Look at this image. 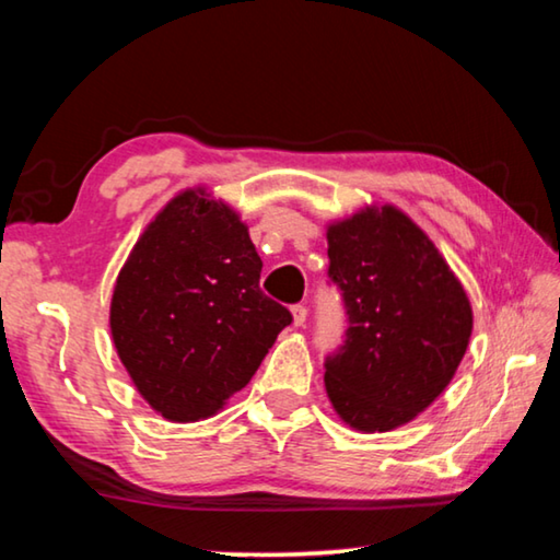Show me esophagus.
<instances>
[{"mask_svg":"<svg viewBox=\"0 0 560 560\" xmlns=\"http://www.w3.org/2000/svg\"><path fill=\"white\" fill-rule=\"evenodd\" d=\"M291 316H293V326H303L306 324V316H308V311H306V306H293L291 308Z\"/></svg>","mask_w":560,"mask_h":560,"instance_id":"1","label":"esophagus"}]
</instances>
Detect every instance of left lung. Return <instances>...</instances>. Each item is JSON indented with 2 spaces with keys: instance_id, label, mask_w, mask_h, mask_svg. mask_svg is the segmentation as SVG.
<instances>
[{
  "instance_id": "1",
  "label": "left lung",
  "mask_w": 560,
  "mask_h": 560,
  "mask_svg": "<svg viewBox=\"0 0 560 560\" xmlns=\"http://www.w3.org/2000/svg\"><path fill=\"white\" fill-rule=\"evenodd\" d=\"M326 240L348 314L346 343L326 360L328 400L358 432L402 428L438 400L467 353V291L395 205L330 222Z\"/></svg>"
}]
</instances>
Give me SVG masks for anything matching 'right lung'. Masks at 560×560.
<instances>
[{
  "instance_id": "add662e5",
  "label": "right lung",
  "mask_w": 560,
  "mask_h": 560,
  "mask_svg": "<svg viewBox=\"0 0 560 560\" xmlns=\"http://www.w3.org/2000/svg\"><path fill=\"white\" fill-rule=\"evenodd\" d=\"M259 277L249 226L207 187L177 192L138 236L113 287L110 336L165 420L220 412L291 324Z\"/></svg>"
}]
</instances>
